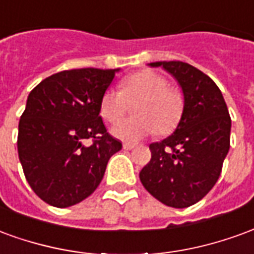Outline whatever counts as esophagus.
<instances>
[{"mask_svg":"<svg viewBox=\"0 0 254 254\" xmlns=\"http://www.w3.org/2000/svg\"><path fill=\"white\" fill-rule=\"evenodd\" d=\"M122 147H124V149H127V151H129V149H133L136 145L132 143H124L122 144Z\"/></svg>","mask_w":254,"mask_h":254,"instance_id":"esophagus-1","label":"esophagus"}]
</instances>
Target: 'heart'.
Returning <instances> with one entry per match:
<instances>
[{
	"label": "heart",
	"instance_id": "heart-1",
	"mask_svg": "<svg viewBox=\"0 0 254 254\" xmlns=\"http://www.w3.org/2000/svg\"><path fill=\"white\" fill-rule=\"evenodd\" d=\"M134 102L136 116L117 122L111 134L127 143H136L158 129L169 132L181 118L184 99L181 92L169 87L162 74L152 70H141L124 78L118 89L106 91L100 100V114L107 122L121 118L127 102Z\"/></svg>",
	"mask_w": 254,
	"mask_h": 254
}]
</instances>
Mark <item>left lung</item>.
I'll list each match as a JSON object with an SVG mask.
<instances>
[{
  "label": "left lung",
  "mask_w": 254,
  "mask_h": 254,
  "mask_svg": "<svg viewBox=\"0 0 254 254\" xmlns=\"http://www.w3.org/2000/svg\"><path fill=\"white\" fill-rule=\"evenodd\" d=\"M180 84L184 109L176 130L149 144L151 160L140 181L152 196L173 208L190 207L218 181L230 149V118L223 95L211 77L181 61H159Z\"/></svg>",
  "instance_id": "left-lung-1"
}]
</instances>
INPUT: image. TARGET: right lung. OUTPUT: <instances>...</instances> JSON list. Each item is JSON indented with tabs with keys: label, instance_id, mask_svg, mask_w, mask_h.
I'll return each mask as SVG.
<instances>
[{
	"label": "right lung",
	"instance_id": "add662e5",
	"mask_svg": "<svg viewBox=\"0 0 254 254\" xmlns=\"http://www.w3.org/2000/svg\"><path fill=\"white\" fill-rule=\"evenodd\" d=\"M120 69H72L32 89L20 117L17 151L27 181L53 207L83 201L99 187L107 162L122 148L111 137L100 100ZM94 143L85 146L84 139Z\"/></svg>",
	"mask_w": 254,
	"mask_h": 254
}]
</instances>
